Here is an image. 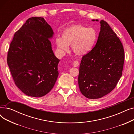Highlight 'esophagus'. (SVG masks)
Listing matches in <instances>:
<instances>
[{
	"label": "esophagus",
	"instance_id": "obj_1",
	"mask_svg": "<svg viewBox=\"0 0 134 134\" xmlns=\"http://www.w3.org/2000/svg\"><path fill=\"white\" fill-rule=\"evenodd\" d=\"M79 65V62L78 61H73V66L74 67H78Z\"/></svg>",
	"mask_w": 134,
	"mask_h": 134
}]
</instances>
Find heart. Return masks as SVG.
Returning a JSON list of instances; mask_svg holds the SVG:
<instances>
[{"label":"heart","instance_id":"b5f03b06","mask_svg":"<svg viewBox=\"0 0 134 134\" xmlns=\"http://www.w3.org/2000/svg\"><path fill=\"white\" fill-rule=\"evenodd\" d=\"M97 38V34L94 28L75 24L62 31L61 38H56V44L62 54L68 52L69 46H71L74 54L82 56L92 50Z\"/></svg>","mask_w":134,"mask_h":134}]
</instances>
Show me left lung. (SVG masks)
I'll return each instance as SVG.
<instances>
[{
	"label": "left lung",
	"instance_id": "8db88e82",
	"mask_svg": "<svg viewBox=\"0 0 134 134\" xmlns=\"http://www.w3.org/2000/svg\"><path fill=\"white\" fill-rule=\"evenodd\" d=\"M100 23L97 43L82 56L79 67V89L88 99H98L111 92L122 76L124 65L122 42L107 22L102 20Z\"/></svg>",
	"mask_w": 134,
	"mask_h": 134
}]
</instances>
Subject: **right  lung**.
Returning <instances> with one entry per match:
<instances>
[{
    "label": "right lung",
    "mask_w": 134,
    "mask_h": 134,
    "mask_svg": "<svg viewBox=\"0 0 134 134\" xmlns=\"http://www.w3.org/2000/svg\"><path fill=\"white\" fill-rule=\"evenodd\" d=\"M53 34L44 18L31 17L11 42L8 64L16 85L28 96H45L57 80L60 60L54 55L49 40Z\"/></svg>",
    "instance_id": "add662e5"
}]
</instances>
